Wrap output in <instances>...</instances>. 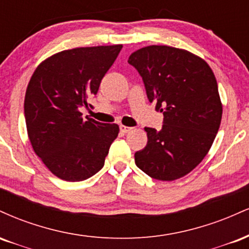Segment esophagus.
<instances>
[{
  "instance_id": "34e87169",
  "label": "esophagus",
  "mask_w": 249,
  "mask_h": 249,
  "mask_svg": "<svg viewBox=\"0 0 249 249\" xmlns=\"http://www.w3.org/2000/svg\"><path fill=\"white\" fill-rule=\"evenodd\" d=\"M119 128H121V132L122 133H127V132H130L131 130H132V127L125 126V125H121V126H119Z\"/></svg>"
}]
</instances>
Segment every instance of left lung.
Masks as SVG:
<instances>
[{"label": "left lung", "mask_w": 249, "mask_h": 249, "mask_svg": "<svg viewBox=\"0 0 249 249\" xmlns=\"http://www.w3.org/2000/svg\"><path fill=\"white\" fill-rule=\"evenodd\" d=\"M127 62L142 77L148 101L164 115L161 130L145 127L147 144L134 153L136 165L157 180L182 178L206 157L220 127L215 76L201 57L167 45L142 48Z\"/></svg>", "instance_id": "1"}]
</instances>
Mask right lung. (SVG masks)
Returning a JSON list of instances; mask_svg holds the SVG:
<instances>
[{
    "label": "right lung",
    "mask_w": 249,
    "mask_h": 249,
    "mask_svg": "<svg viewBox=\"0 0 249 249\" xmlns=\"http://www.w3.org/2000/svg\"><path fill=\"white\" fill-rule=\"evenodd\" d=\"M123 45L75 48L48 57L34 71L24 117L34 152L59 179L82 181L104 166L117 124L84 119L81 107L97 95Z\"/></svg>",
    "instance_id": "1"
}]
</instances>
